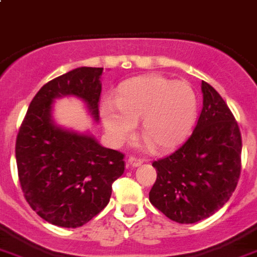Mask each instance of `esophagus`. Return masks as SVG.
Listing matches in <instances>:
<instances>
[{"instance_id": "esophagus-1", "label": "esophagus", "mask_w": 257, "mask_h": 257, "mask_svg": "<svg viewBox=\"0 0 257 257\" xmlns=\"http://www.w3.org/2000/svg\"><path fill=\"white\" fill-rule=\"evenodd\" d=\"M142 163H144V159H141V158L129 157V159H128V165L131 166V167H139V166H141Z\"/></svg>"}]
</instances>
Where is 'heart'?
<instances>
[{
    "mask_svg": "<svg viewBox=\"0 0 257 257\" xmlns=\"http://www.w3.org/2000/svg\"><path fill=\"white\" fill-rule=\"evenodd\" d=\"M198 100L188 82L158 74L125 81L112 102L100 105L103 128L113 145H121L140 121V137L153 152L182 144L196 124Z\"/></svg>",
    "mask_w": 257,
    "mask_h": 257,
    "instance_id": "obj_1",
    "label": "heart"
}]
</instances>
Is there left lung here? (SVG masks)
<instances>
[{"mask_svg":"<svg viewBox=\"0 0 257 257\" xmlns=\"http://www.w3.org/2000/svg\"><path fill=\"white\" fill-rule=\"evenodd\" d=\"M202 109L189 139L153 162L157 180L149 200L166 217L195 223L230 200L240 175L242 137L225 100L202 81Z\"/></svg>","mask_w":257,"mask_h":257,"instance_id":"obj_1","label":"left lung"}]
</instances>
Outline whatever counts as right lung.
<instances>
[{
  "label": "right lung",
  "mask_w": 257,
  "mask_h": 257,
  "mask_svg": "<svg viewBox=\"0 0 257 257\" xmlns=\"http://www.w3.org/2000/svg\"><path fill=\"white\" fill-rule=\"evenodd\" d=\"M103 68L82 66L45 83L19 129L15 158L19 183L36 214L60 227L87 223L109 202L112 183L124 174V155L103 148L88 132L55 121L56 99H81L99 121Z\"/></svg>",
  "instance_id": "right-lung-1"
}]
</instances>
